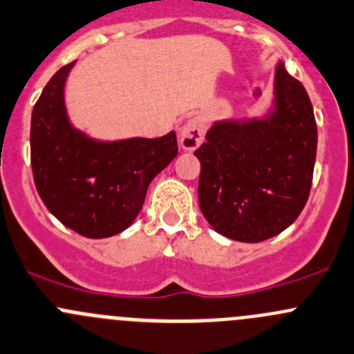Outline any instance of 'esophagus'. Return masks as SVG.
I'll return each mask as SVG.
<instances>
[{
  "label": "esophagus",
  "instance_id": "34e87169",
  "mask_svg": "<svg viewBox=\"0 0 354 354\" xmlns=\"http://www.w3.org/2000/svg\"><path fill=\"white\" fill-rule=\"evenodd\" d=\"M205 135V121L197 115L192 118L187 124L181 128L180 131V145L185 150H195L202 142H204Z\"/></svg>",
  "mask_w": 354,
  "mask_h": 354
}]
</instances>
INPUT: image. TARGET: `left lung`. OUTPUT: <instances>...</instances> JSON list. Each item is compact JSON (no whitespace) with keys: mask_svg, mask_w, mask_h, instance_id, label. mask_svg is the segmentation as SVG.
Instances as JSON below:
<instances>
[{"mask_svg":"<svg viewBox=\"0 0 354 354\" xmlns=\"http://www.w3.org/2000/svg\"><path fill=\"white\" fill-rule=\"evenodd\" d=\"M317 138L310 97L279 62L272 111L263 119L214 122L194 152L209 225L239 242H263L289 228L310 197Z\"/></svg>","mask_w":354,"mask_h":354,"instance_id":"8db88e82","label":"left lung"}]
</instances>
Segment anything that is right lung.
<instances>
[{
	"mask_svg": "<svg viewBox=\"0 0 354 354\" xmlns=\"http://www.w3.org/2000/svg\"><path fill=\"white\" fill-rule=\"evenodd\" d=\"M64 65L44 86L30 119V166L48 211L88 239L128 228L145 202L150 181L176 157V133L160 138L100 142L71 124Z\"/></svg>",
	"mask_w": 354,
	"mask_h": 354,
	"instance_id": "add662e5",
	"label": "right lung"
}]
</instances>
